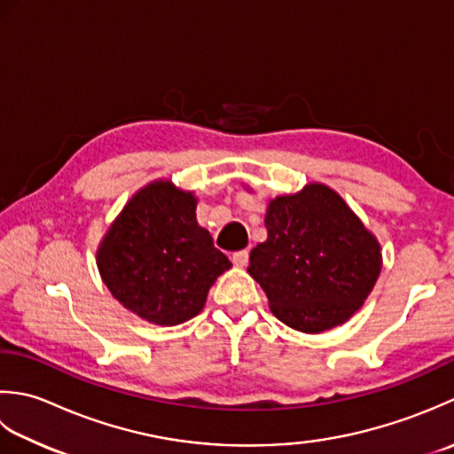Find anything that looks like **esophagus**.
<instances>
[{
  "mask_svg": "<svg viewBox=\"0 0 454 454\" xmlns=\"http://www.w3.org/2000/svg\"><path fill=\"white\" fill-rule=\"evenodd\" d=\"M233 264L235 266H247L248 264V251H239V253H233Z\"/></svg>",
  "mask_w": 454,
  "mask_h": 454,
  "instance_id": "34e87169",
  "label": "esophagus"
}]
</instances>
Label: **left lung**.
<instances>
[{"instance_id": "8db88e82", "label": "left lung", "mask_w": 454, "mask_h": 454, "mask_svg": "<svg viewBox=\"0 0 454 454\" xmlns=\"http://www.w3.org/2000/svg\"><path fill=\"white\" fill-rule=\"evenodd\" d=\"M268 239L251 251L248 274L276 317L301 333L340 325L360 309L382 268L380 245L325 184L268 203Z\"/></svg>"}]
</instances>
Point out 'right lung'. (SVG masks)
Here are the masks:
<instances>
[{"label":"right lung","instance_id":"1","mask_svg":"<svg viewBox=\"0 0 454 454\" xmlns=\"http://www.w3.org/2000/svg\"><path fill=\"white\" fill-rule=\"evenodd\" d=\"M192 192L156 180L138 190L98 248V268L111 295L154 325L196 317L217 276L231 268L198 225Z\"/></svg>","mask_w":454,"mask_h":454}]
</instances>
